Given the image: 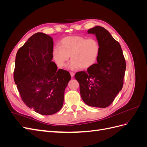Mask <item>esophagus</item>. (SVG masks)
I'll use <instances>...</instances> for the list:
<instances>
[{
	"mask_svg": "<svg viewBox=\"0 0 147 147\" xmlns=\"http://www.w3.org/2000/svg\"><path fill=\"white\" fill-rule=\"evenodd\" d=\"M70 75H71V77H74V75H75V74H74V72H70Z\"/></svg>",
	"mask_w": 147,
	"mask_h": 147,
	"instance_id": "obj_1",
	"label": "esophagus"
}]
</instances>
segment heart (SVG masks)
<instances>
[{
  "instance_id": "b5f03b06",
  "label": "heart",
  "mask_w": 147,
  "mask_h": 147,
  "mask_svg": "<svg viewBox=\"0 0 147 147\" xmlns=\"http://www.w3.org/2000/svg\"><path fill=\"white\" fill-rule=\"evenodd\" d=\"M100 51V45L95 38L69 36L62 40L61 47H54L53 57L59 67L65 65L70 56L72 61L67 65L69 69H88L96 63Z\"/></svg>"
}]
</instances>
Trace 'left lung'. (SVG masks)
Listing matches in <instances>:
<instances>
[{"label": "left lung", "instance_id": "1", "mask_svg": "<svg viewBox=\"0 0 147 147\" xmlns=\"http://www.w3.org/2000/svg\"><path fill=\"white\" fill-rule=\"evenodd\" d=\"M94 34L100 51L97 63L75 75L84 103L94 107H107L121 90L126 62L121 45L109 31L101 26L88 30Z\"/></svg>", "mask_w": 147, "mask_h": 147}]
</instances>
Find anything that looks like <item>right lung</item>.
Returning <instances> with one entry per match:
<instances>
[{
  "label": "right lung",
  "mask_w": 147,
  "mask_h": 147,
  "mask_svg": "<svg viewBox=\"0 0 147 147\" xmlns=\"http://www.w3.org/2000/svg\"><path fill=\"white\" fill-rule=\"evenodd\" d=\"M53 38L45 34L32 35L16 55L14 80L22 100L30 109L43 115L59 111L65 89L71 77L57 70L53 59Z\"/></svg>",
  "instance_id": "right-lung-1"
}]
</instances>
